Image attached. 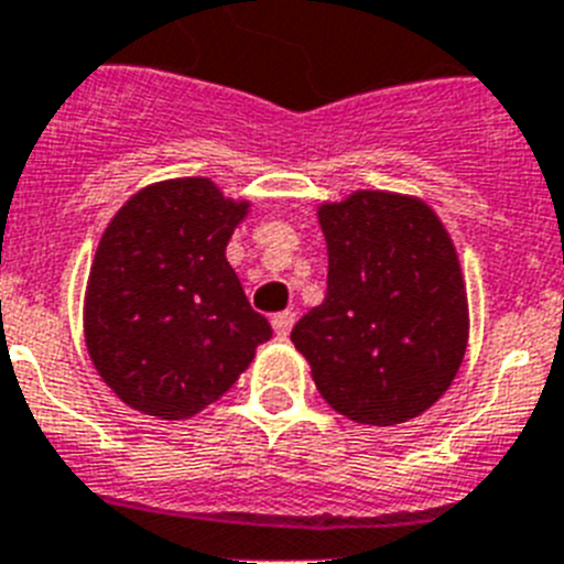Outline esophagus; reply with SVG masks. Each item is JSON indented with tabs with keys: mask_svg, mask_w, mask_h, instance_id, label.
Segmentation results:
<instances>
[{
	"mask_svg": "<svg viewBox=\"0 0 564 564\" xmlns=\"http://www.w3.org/2000/svg\"><path fill=\"white\" fill-rule=\"evenodd\" d=\"M292 326H295V312H278V315H272V329L278 338H286V335L292 333Z\"/></svg>",
	"mask_w": 564,
	"mask_h": 564,
	"instance_id": "esophagus-1",
	"label": "esophagus"
}]
</instances>
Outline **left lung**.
Returning a JSON list of instances; mask_svg holds the SVG:
<instances>
[{"label":"left lung","instance_id":"left-lung-1","mask_svg":"<svg viewBox=\"0 0 564 564\" xmlns=\"http://www.w3.org/2000/svg\"><path fill=\"white\" fill-rule=\"evenodd\" d=\"M326 297L292 344L335 413L392 427L451 390L470 335L456 246L413 194L361 188L321 203Z\"/></svg>","mask_w":564,"mask_h":564}]
</instances>
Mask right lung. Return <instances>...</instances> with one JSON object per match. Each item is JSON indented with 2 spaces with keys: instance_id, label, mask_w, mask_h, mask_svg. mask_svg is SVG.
<instances>
[{
  "instance_id": "add662e5",
  "label": "right lung",
  "mask_w": 564,
  "mask_h": 564,
  "mask_svg": "<svg viewBox=\"0 0 564 564\" xmlns=\"http://www.w3.org/2000/svg\"><path fill=\"white\" fill-rule=\"evenodd\" d=\"M249 206L209 177H174L131 194L102 231L85 286V347L140 413L192 419L272 338L226 260Z\"/></svg>"
}]
</instances>
